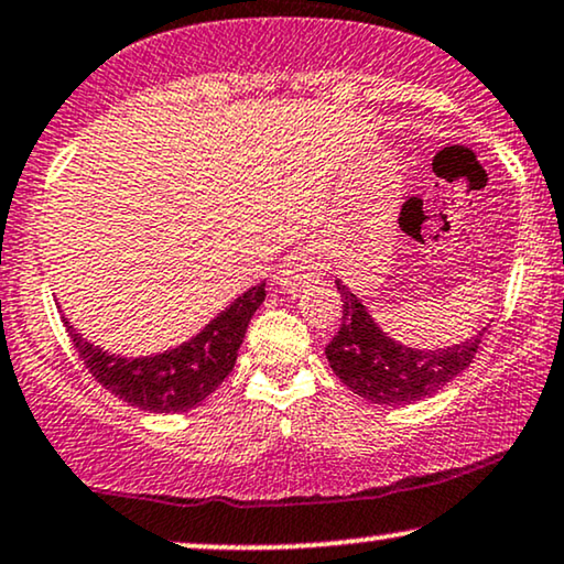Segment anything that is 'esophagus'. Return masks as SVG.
<instances>
[{
	"instance_id": "obj_1",
	"label": "esophagus",
	"mask_w": 564,
	"mask_h": 564,
	"mask_svg": "<svg viewBox=\"0 0 564 564\" xmlns=\"http://www.w3.org/2000/svg\"><path fill=\"white\" fill-rule=\"evenodd\" d=\"M319 275H323V262H319L317 252H312V249H299V252L289 254V258L283 260V265L275 275V283L281 291L296 296L310 289L312 283H317Z\"/></svg>"
}]
</instances>
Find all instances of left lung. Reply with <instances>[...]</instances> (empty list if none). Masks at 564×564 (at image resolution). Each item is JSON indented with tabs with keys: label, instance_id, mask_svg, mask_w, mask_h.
I'll use <instances>...</instances> for the list:
<instances>
[{
	"label": "left lung",
	"instance_id": "obj_1",
	"mask_svg": "<svg viewBox=\"0 0 564 564\" xmlns=\"http://www.w3.org/2000/svg\"><path fill=\"white\" fill-rule=\"evenodd\" d=\"M344 302V323L327 344L325 356L340 382L377 405L424 401L455 380L479 351V333L445 348H411L390 338L344 281H335Z\"/></svg>",
	"mask_w": 564,
	"mask_h": 564
}]
</instances>
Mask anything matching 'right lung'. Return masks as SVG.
Wrapping results in <instances>:
<instances>
[{
  "mask_svg": "<svg viewBox=\"0 0 564 564\" xmlns=\"http://www.w3.org/2000/svg\"><path fill=\"white\" fill-rule=\"evenodd\" d=\"M262 302L265 281L234 299L189 340L151 356L109 354L83 338L67 319L64 325L85 367L109 393L140 411L180 413L203 403L229 377L249 319Z\"/></svg>",
  "mask_w": 564,
  "mask_h": 564,
  "instance_id": "1",
  "label": "right lung"
}]
</instances>
